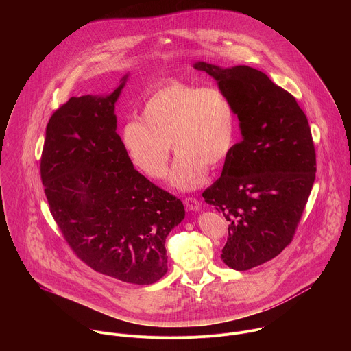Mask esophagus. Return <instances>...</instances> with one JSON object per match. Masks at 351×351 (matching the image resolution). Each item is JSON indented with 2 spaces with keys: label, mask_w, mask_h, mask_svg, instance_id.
Wrapping results in <instances>:
<instances>
[{
  "label": "esophagus",
  "mask_w": 351,
  "mask_h": 351,
  "mask_svg": "<svg viewBox=\"0 0 351 351\" xmlns=\"http://www.w3.org/2000/svg\"><path fill=\"white\" fill-rule=\"evenodd\" d=\"M184 205L190 210H198L201 208V202L197 198H193V197H187L184 199Z\"/></svg>",
  "instance_id": "1"
}]
</instances>
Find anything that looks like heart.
I'll return each mask as SVG.
<instances>
[{
	"instance_id": "heart-1",
	"label": "heart",
	"mask_w": 351,
	"mask_h": 351,
	"mask_svg": "<svg viewBox=\"0 0 351 351\" xmlns=\"http://www.w3.org/2000/svg\"><path fill=\"white\" fill-rule=\"evenodd\" d=\"M237 112L219 87L173 79L160 84L121 131L123 146L132 162L153 179L168 172L171 145L179 154L171 184L180 190L201 186L208 167H220L237 138Z\"/></svg>"
}]
</instances>
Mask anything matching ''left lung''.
<instances>
[{
	"label": "left lung",
	"mask_w": 351,
	"mask_h": 351,
	"mask_svg": "<svg viewBox=\"0 0 351 351\" xmlns=\"http://www.w3.org/2000/svg\"><path fill=\"white\" fill-rule=\"evenodd\" d=\"M194 68L217 80L239 119L242 141L202 197L230 221L221 260L247 271L275 258L294 238L316 178L311 127L297 99L264 72L204 61Z\"/></svg>",
	"instance_id": "1"
}]
</instances>
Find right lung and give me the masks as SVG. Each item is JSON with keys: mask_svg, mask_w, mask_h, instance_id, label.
Wrapping results in <instances>:
<instances>
[{"mask_svg": "<svg viewBox=\"0 0 351 351\" xmlns=\"http://www.w3.org/2000/svg\"><path fill=\"white\" fill-rule=\"evenodd\" d=\"M127 77L105 97H72L51 114L40 179L79 260L117 280L152 285L168 271L165 239L184 206L134 168L116 132L114 104Z\"/></svg>", "mask_w": 351, "mask_h": 351, "instance_id": "add662e5", "label": "right lung"}]
</instances>
